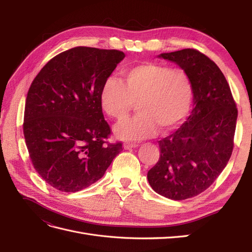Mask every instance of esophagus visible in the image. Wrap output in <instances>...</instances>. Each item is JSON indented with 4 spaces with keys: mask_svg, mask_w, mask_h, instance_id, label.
Masks as SVG:
<instances>
[{
    "mask_svg": "<svg viewBox=\"0 0 252 252\" xmlns=\"http://www.w3.org/2000/svg\"><path fill=\"white\" fill-rule=\"evenodd\" d=\"M136 146H138V145H136V144H134V143H128V142H125V143H124V145H123V147H124L125 149L135 148Z\"/></svg>",
    "mask_w": 252,
    "mask_h": 252,
    "instance_id": "1",
    "label": "esophagus"
}]
</instances>
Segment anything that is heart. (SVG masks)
Listing matches in <instances>:
<instances>
[{
  "label": "heart",
  "mask_w": 252,
  "mask_h": 252,
  "mask_svg": "<svg viewBox=\"0 0 252 252\" xmlns=\"http://www.w3.org/2000/svg\"><path fill=\"white\" fill-rule=\"evenodd\" d=\"M193 96V82L186 70L144 63L125 69L123 81L105 79L100 102L104 112L119 121L136 103L139 113L119 123L114 132L120 139L141 141L155 135L158 129L168 132L177 127L189 112Z\"/></svg>",
  "instance_id": "obj_1"
}]
</instances>
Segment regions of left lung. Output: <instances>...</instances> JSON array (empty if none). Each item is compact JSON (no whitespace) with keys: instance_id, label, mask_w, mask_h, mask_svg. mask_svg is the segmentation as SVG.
<instances>
[{"instance_id":"8db88e82","label":"left lung","mask_w":252,"mask_h":252,"mask_svg":"<svg viewBox=\"0 0 252 252\" xmlns=\"http://www.w3.org/2000/svg\"><path fill=\"white\" fill-rule=\"evenodd\" d=\"M158 57L186 70L194 87L191 113L177 131L158 141L159 158L147 173L157 193L181 201L205 191L226 167L238 108L223 72L204 53L187 48Z\"/></svg>"}]
</instances>
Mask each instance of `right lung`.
Segmentation results:
<instances>
[{
	"instance_id": "right-lung-1",
	"label": "right lung",
	"mask_w": 252,
	"mask_h": 252,
	"mask_svg": "<svg viewBox=\"0 0 252 252\" xmlns=\"http://www.w3.org/2000/svg\"><path fill=\"white\" fill-rule=\"evenodd\" d=\"M123 51L79 46L59 53L28 90L26 146L40 177L60 191L77 192L100 180L123 150L109 143L100 93Z\"/></svg>"
}]
</instances>
